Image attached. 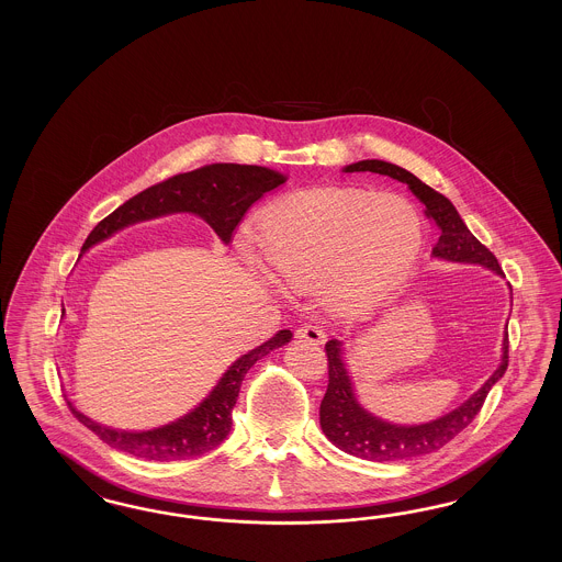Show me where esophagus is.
<instances>
[{
    "label": "esophagus",
    "mask_w": 562,
    "mask_h": 562,
    "mask_svg": "<svg viewBox=\"0 0 562 562\" xmlns=\"http://www.w3.org/2000/svg\"><path fill=\"white\" fill-rule=\"evenodd\" d=\"M296 335L301 337V339H305V341H310V344H324L326 341V333H324V328H322L318 322H310V324H301L299 328H296Z\"/></svg>",
    "instance_id": "obj_1"
}]
</instances>
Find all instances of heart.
<instances>
[{
	"instance_id": "obj_1",
	"label": "heart",
	"mask_w": 562,
	"mask_h": 562,
	"mask_svg": "<svg viewBox=\"0 0 562 562\" xmlns=\"http://www.w3.org/2000/svg\"><path fill=\"white\" fill-rule=\"evenodd\" d=\"M259 240L278 276L294 286L321 284L333 310L351 312L401 286L419 255L424 225L396 193L330 189L269 213Z\"/></svg>"
}]
</instances>
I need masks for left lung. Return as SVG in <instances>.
<instances>
[{
	"label": "left lung",
	"instance_id": "1",
	"mask_svg": "<svg viewBox=\"0 0 562 562\" xmlns=\"http://www.w3.org/2000/svg\"><path fill=\"white\" fill-rule=\"evenodd\" d=\"M346 172H374L406 183L424 202V213L438 229V241L431 248L434 257L457 263H479L504 276L495 255L472 236V232L465 227V223L454 211L453 204L442 193L419 181L413 172L396 164L381 160L349 164ZM508 348L506 335L504 358L499 369L491 374V379L470 401L463 402L453 413L422 426H392L387 422L376 419L358 404L346 364L341 360V344L337 339H330L324 346L328 358V387L321 402L322 431L337 449L369 461H401L434 453L442 449L447 442H451L454 436L461 429L468 428L481 413L486 394L508 369Z\"/></svg>",
	"mask_w": 562,
	"mask_h": 562
}]
</instances>
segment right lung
<instances>
[{
  "mask_svg": "<svg viewBox=\"0 0 562 562\" xmlns=\"http://www.w3.org/2000/svg\"><path fill=\"white\" fill-rule=\"evenodd\" d=\"M286 179L263 166H241V164H211L191 172L175 175L161 183H156L138 195L124 202L120 209L105 216L83 241L81 250L97 241L105 240L117 229L133 225L136 221L154 218L168 213H195L202 216L214 234L223 241H229L236 234L246 211L261 200L266 193L280 188ZM291 330H278L263 346L244 353L229 371L221 376L206 401L200 402L186 417L168 426L149 431H117L94 424L80 411L69 408L74 417L92 429L109 447L124 453L154 459V461H177L216 449L232 429V411L240 394L241 381L250 367L268 356L271 349L289 344Z\"/></svg>",
  "mask_w": 562,
  "mask_h": 562,
  "instance_id": "1",
  "label": "right lung"
}]
</instances>
